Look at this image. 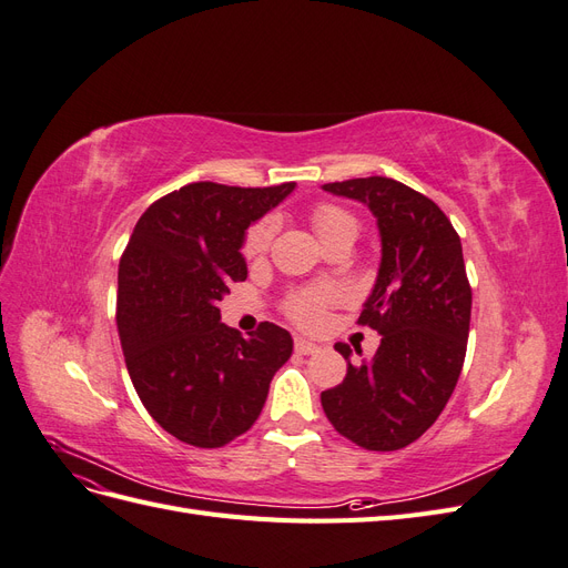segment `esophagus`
Masks as SVG:
<instances>
[{
    "instance_id": "34e87169",
    "label": "esophagus",
    "mask_w": 568,
    "mask_h": 568,
    "mask_svg": "<svg viewBox=\"0 0 568 568\" xmlns=\"http://www.w3.org/2000/svg\"><path fill=\"white\" fill-rule=\"evenodd\" d=\"M294 348H296V353H298V355H315V353L320 351L317 343H313V341H305V338H296Z\"/></svg>"
}]
</instances>
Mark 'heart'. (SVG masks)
<instances>
[{
    "label": "heart",
    "instance_id": "b5f03b06",
    "mask_svg": "<svg viewBox=\"0 0 568 568\" xmlns=\"http://www.w3.org/2000/svg\"><path fill=\"white\" fill-rule=\"evenodd\" d=\"M274 217H263L261 222L246 232L244 239V255L246 257H261L267 248L274 236ZM313 227L320 236V242H326L329 236L351 232L357 234V217L353 213H348L346 209L334 203H320L317 209L313 211ZM338 298V291L332 286H317V288H298L291 294L284 303L286 315L303 324V326H313L322 320L326 305L334 303Z\"/></svg>",
    "mask_w": 568,
    "mask_h": 568
}]
</instances>
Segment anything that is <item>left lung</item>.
<instances>
[{"mask_svg": "<svg viewBox=\"0 0 568 568\" xmlns=\"http://www.w3.org/2000/svg\"><path fill=\"white\" fill-rule=\"evenodd\" d=\"M324 192L365 203L382 234V265L357 324L382 334L374 357L351 363L322 390L324 415L365 450L415 443L448 405L467 355L471 286L462 242L438 205L390 178L329 182Z\"/></svg>", "mask_w": 568, "mask_h": 568, "instance_id": "obj_1", "label": "left lung"}]
</instances>
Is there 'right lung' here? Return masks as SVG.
I'll use <instances>...</instances> for the list:
<instances>
[{"label":"right lung","instance_id":"obj_1","mask_svg":"<svg viewBox=\"0 0 568 568\" xmlns=\"http://www.w3.org/2000/svg\"><path fill=\"white\" fill-rule=\"evenodd\" d=\"M294 186L186 184L149 205L120 257L115 322L132 386L149 415L194 448L246 434L294 351L282 326L263 322L244 338L217 307L248 274V225Z\"/></svg>","mask_w":568,"mask_h":568}]
</instances>
